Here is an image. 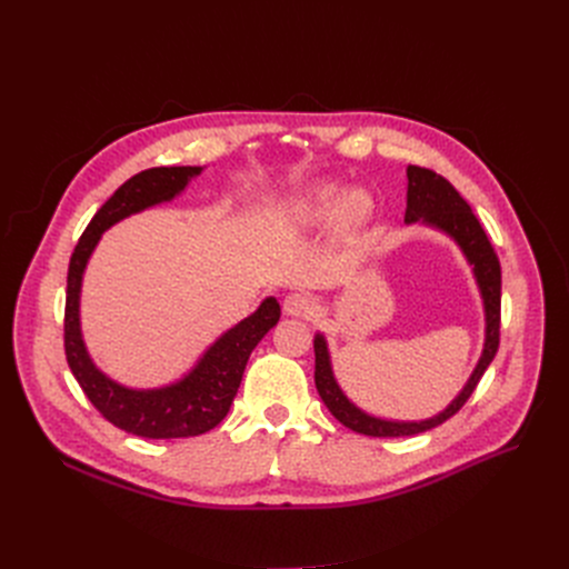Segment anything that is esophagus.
Returning <instances> with one entry per match:
<instances>
[{
	"mask_svg": "<svg viewBox=\"0 0 569 569\" xmlns=\"http://www.w3.org/2000/svg\"><path fill=\"white\" fill-rule=\"evenodd\" d=\"M282 310L287 317H310L317 310V303L310 293L303 291H293L289 296H284Z\"/></svg>",
	"mask_w": 569,
	"mask_h": 569,
	"instance_id": "obj_1",
	"label": "esophagus"
}]
</instances>
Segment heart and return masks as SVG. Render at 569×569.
<instances>
[{
    "instance_id": "1",
    "label": "heart",
    "mask_w": 569,
    "mask_h": 569,
    "mask_svg": "<svg viewBox=\"0 0 569 569\" xmlns=\"http://www.w3.org/2000/svg\"><path fill=\"white\" fill-rule=\"evenodd\" d=\"M336 208V224L342 233H355L368 224L372 218V199L363 189H345L340 194V184L333 180H323L310 187L296 203V218L306 224H315L327 218Z\"/></svg>"
}]
</instances>
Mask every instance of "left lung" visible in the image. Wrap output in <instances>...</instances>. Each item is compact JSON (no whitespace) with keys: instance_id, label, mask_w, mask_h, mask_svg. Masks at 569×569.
Instances as JSON below:
<instances>
[{"instance_id":"8db88e82","label":"left lung","mask_w":569,"mask_h":569,"mask_svg":"<svg viewBox=\"0 0 569 569\" xmlns=\"http://www.w3.org/2000/svg\"><path fill=\"white\" fill-rule=\"evenodd\" d=\"M405 224H421L445 233L456 242V248L466 257L475 284L481 296L483 308V347L477 366L472 368L463 389L453 396L445 410L419 421H398L366 412L351 400L340 387L333 372L329 340L321 331L315 333V385L327 405L329 412L347 428L363 432L372 438H402L417 436V432L430 430L445 423L463 408L479 385L481 375L491 366L498 351L500 336V263L486 238L479 220L475 218L468 201L456 192L449 180L421 167H408V208H405Z\"/></svg>"}]
</instances>
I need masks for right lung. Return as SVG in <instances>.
<instances>
[{"label": "right lung", "instance_id": "right-lung-1", "mask_svg": "<svg viewBox=\"0 0 569 569\" xmlns=\"http://www.w3.org/2000/svg\"><path fill=\"white\" fill-rule=\"evenodd\" d=\"M203 169L206 167H157L129 178L97 210L69 261L64 310L69 368L80 389L108 421L131 436L150 440L194 438L218 426L238 393L252 349L280 321L278 299L266 296L252 315L214 338L182 377L152 389L127 387L113 380L90 357L83 329H80V291H83L86 268L101 236L131 214L178 199Z\"/></svg>", "mask_w": 569, "mask_h": 569}]
</instances>
